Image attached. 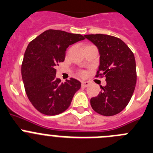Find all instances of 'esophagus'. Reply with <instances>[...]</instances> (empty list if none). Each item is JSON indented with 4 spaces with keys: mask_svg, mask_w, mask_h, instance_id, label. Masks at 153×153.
<instances>
[{
    "mask_svg": "<svg viewBox=\"0 0 153 153\" xmlns=\"http://www.w3.org/2000/svg\"><path fill=\"white\" fill-rule=\"evenodd\" d=\"M90 83L88 82H82V86L84 87V88H86V87L89 86Z\"/></svg>",
    "mask_w": 153,
    "mask_h": 153,
    "instance_id": "34e87169",
    "label": "esophagus"
}]
</instances>
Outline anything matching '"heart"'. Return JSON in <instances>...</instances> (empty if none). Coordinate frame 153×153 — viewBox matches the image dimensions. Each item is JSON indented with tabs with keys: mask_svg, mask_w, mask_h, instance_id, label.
Here are the masks:
<instances>
[{
	"mask_svg": "<svg viewBox=\"0 0 153 153\" xmlns=\"http://www.w3.org/2000/svg\"><path fill=\"white\" fill-rule=\"evenodd\" d=\"M81 75H84V72H81Z\"/></svg>",
	"mask_w": 153,
	"mask_h": 153,
	"instance_id": "1",
	"label": "heart"
}]
</instances>
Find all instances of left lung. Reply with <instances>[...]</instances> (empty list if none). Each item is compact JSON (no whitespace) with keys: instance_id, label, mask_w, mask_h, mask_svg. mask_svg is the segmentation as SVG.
<instances>
[{"instance_id":"left-lung-1","label":"left lung","mask_w":153,"mask_h":153,"mask_svg":"<svg viewBox=\"0 0 153 153\" xmlns=\"http://www.w3.org/2000/svg\"><path fill=\"white\" fill-rule=\"evenodd\" d=\"M85 37L93 42L100 53V65L95 77L105 78L97 97L91 99L92 109L103 116L119 114L130 102L137 83L136 61L133 52L117 37L90 34Z\"/></svg>"}]
</instances>
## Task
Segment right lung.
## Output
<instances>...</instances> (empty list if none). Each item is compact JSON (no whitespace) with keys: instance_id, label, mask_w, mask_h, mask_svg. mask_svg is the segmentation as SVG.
I'll use <instances>...</instances> for the list:
<instances>
[{"instance_id":"1","label":"right lung","mask_w":153,"mask_h":153,"mask_svg":"<svg viewBox=\"0 0 153 153\" xmlns=\"http://www.w3.org/2000/svg\"><path fill=\"white\" fill-rule=\"evenodd\" d=\"M85 39L80 34L48 30L29 43L22 62V78L28 99L42 114L53 116L66 111L81 88V82L72 78L62 83L56 78V67L64 62L70 45Z\"/></svg>"}]
</instances>
